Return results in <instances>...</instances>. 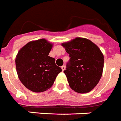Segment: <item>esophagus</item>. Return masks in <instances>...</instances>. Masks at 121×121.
Instances as JSON below:
<instances>
[{
    "label": "esophagus",
    "instance_id": "1",
    "mask_svg": "<svg viewBox=\"0 0 121 121\" xmlns=\"http://www.w3.org/2000/svg\"><path fill=\"white\" fill-rule=\"evenodd\" d=\"M61 69H62V71H64V70H65V65H62V66L61 67Z\"/></svg>",
    "mask_w": 121,
    "mask_h": 121
}]
</instances>
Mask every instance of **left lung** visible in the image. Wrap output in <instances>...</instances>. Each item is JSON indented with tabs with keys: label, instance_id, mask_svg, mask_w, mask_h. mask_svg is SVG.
Wrapping results in <instances>:
<instances>
[{
	"label": "left lung",
	"instance_id": "1",
	"mask_svg": "<svg viewBox=\"0 0 121 121\" xmlns=\"http://www.w3.org/2000/svg\"><path fill=\"white\" fill-rule=\"evenodd\" d=\"M70 60L64 72L69 86L78 93H87L95 87L102 77L104 56L98 46L82 37L62 44Z\"/></svg>",
	"mask_w": 121,
	"mask_h": 121
}]
</instances>
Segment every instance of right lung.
<instances>
[{
  "instance_id": "obj_1",
  "label": "right lung",
  "mask_w": 121,
  "mask_h": 121,
  "mask_svg": "<svg viewBox=\"0 0 121 121\" xmlns=\"http://www.w3.org/2000/svg\"><path fill=\"white\" fill-rule=\"evenodd\" d=\"M53 44L45 39L32 40L22 47L15 58L17 75L21 82L34 92L51 88L62 71L54 58L49 56Z\"/></svg>"
}]
</instances>
